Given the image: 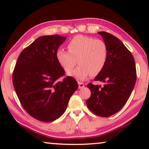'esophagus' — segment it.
I'll return each instance as SVG.
<instances>
[{"instance_id": "obj_1", "label": "esophagus", "mask_w": 149, "mask_h": 149, "mask_svg": "<svg viewBox=\"0 0 149 149\" xmlns=\"http://www.w3.org/2000/svg\"><path fill=\"white\" fill-rule=\"evenodd\" d=\"M78 85H79V89H82L83 87H85V85L83 84V83L78 82Z\"/></svg>"}]
</instances>
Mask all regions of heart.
<instances>
[{
	"instance_id": "obj_1",
	"label": "heart",
	"mask_w": 149,
	"mask_h": 149,
	"mask_svg": "<svg viewBox=\"0 0 149 149\" xmlns=\"http://www.w3.org/2000/svg\"><path fill=\"white\" fill-rule=\"evenodd\" d=\"M68 51L59 49L56 58L64 70L68 72L78 62L79 65L69 73L79 81L90 76H96L102 72L107 64L109 49L102 40L91 36L77 35L68 43Z\"/></svg>"
}]
</instances>
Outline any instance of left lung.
<instances>
[{
  "instance_id": "obj_1",
  "label": "left lung",
  "mask_w": 149,
  "mask_h": 149,
  "mask_svg": "<svg viewBox=\"0 0 149 149\" xmlns=\"http://www.w3.org/2000/svg\"><path fill=\"white\" fill-rule=\"evenodd\" d=\"M107 43L109 56L104 68L94 81L103 86L87 84L91 96L86 101L89 109L100 117H108L119 112L131 95L136 81L134 57L121 40L107 32H99Z\"/></svg>"
}]
</instances>
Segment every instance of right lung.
Masks as SVG:
<instances>
[{
	"label": "right lung",
	"mask_w": 149,
	"mask_h": 149,
	"mask_svg": "<svg viewBox=\"0 0 149 149\" xmlns=\"http://www.w3.org/2000/svg\"><path fill=\"white\" fill-rule=\"evenodd\" d=\"M66 36H43L24 49L13 72V84L24 110L34 119L51 122L66 111L78 88L72 77H61L65 71L56 58Z\"/></svg>",
	"instance_id": "right-lung-1"
}]
</instances>
